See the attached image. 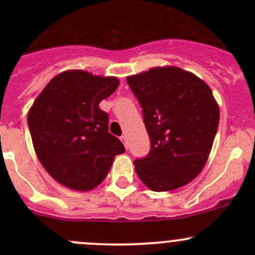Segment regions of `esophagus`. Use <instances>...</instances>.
Masks as SVG:
<instances>
[{
    "label": "esophagus",
    "instance_id": "1",
    "mask_svg": "<svg viewBox=\"0 0 255 255\" xmlns=\"http://www.w3.org/2000/svg\"><path fill=\"white\" fill-rule=\"evenodd\" d=\"M121 140H122V143L125 144L126 149H127V148H128V140H127V137H126V135H122V137H121Z\"/></svg>",
    "mask_w": 255,
    "mask_h": 255
}]
</instances>
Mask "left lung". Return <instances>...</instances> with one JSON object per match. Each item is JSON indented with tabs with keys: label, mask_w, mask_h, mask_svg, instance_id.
Instances as JSON below:
<instances>
[{
	"label": "left lung",
	"mask_w": 255,
	"mask_h": 255,
	"mask_svg": "<svg viewBox=\"0 0 255 255\" xmlns=\"http://www.w3.org/2000/svg\"><path fill=\"white\" fill-rule=\"evenodd\" d=\"M150 139L135 173L153 191L189 184L206 164L220 122V109L208 85L176 66L153 68L128 76Z\"/></svg>",
	"instance_id": "1"
}]
</instances>
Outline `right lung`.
<instances>
[{"label": "right lung", "mask_w": 255, "mask_h": 255, "mask_svg": "<svg viewBox=\"0 0 255 255\" xmlns=\"http://www.w3.org/2000/svg\"><path fill=\"white\" fill-rule=\"evenodd\" d=\"M117 78L69 70L49 81L28 112L38 159L54 180L89 191L101 184L117 154L126 149L109 132V115L99 107L118 87Z\"/></svg>", "instance_id": "obj_1"}]
</instances>
